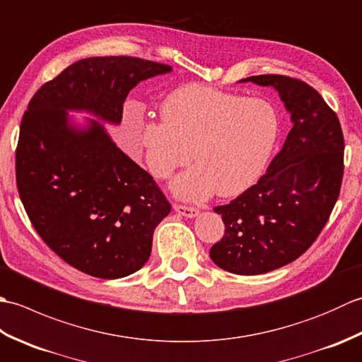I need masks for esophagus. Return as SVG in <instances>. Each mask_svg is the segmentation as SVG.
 I'll use <instances>...</instances> for the list:
<instances>
[{"instance_id":"1","label":"esophagus","mask_w":362,"mask_h":362,"mask_svg":"<svg viewBox=\"0 0 362 362\" xmlns=\"http://www.w3.org/2000/svg\"><path fill=\"white\" fill-rule=\"evenodd\" d=\"M174 210H175V213H179L185 218H196L199 214V210L194 209V206H187V205H180V204H175Z\"/></svg>"}]
</instances>
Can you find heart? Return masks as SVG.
Returning <instances> with one entry per match:
<instances>
[{
    "mask_svg": "<svg viewBox=\"0 0 362 362\" xmlns=\"http://www.w3.org/2000/svg\"><path fill=\"white\" fill-rule=\"evenodd\" d=\"M161 119L135 122L136 141L157 179H168L191 160L197 166L177 177L173 189L185 199L209 197L214 189L232 197L253 185L279 135V115L263 99L187 83L168 95Z\"/></svg>",
    "mask_w": 362,
    "mask_h": 362,
    "instance_id": "heart-1",
    "label": "heart"
}]
</instances>
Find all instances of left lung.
I'll use <instances>...</instances> for the list:
<instances>
[{
  "instance_id": "left-lung-1",
  "label": "left lung",
  "mask_w": 362,
  "mask_h": 362,
  "mask_svg": "<svg viewBox=\"0 0 362 362\" xmlns=\"http://www.w3.org/2000/svg\"><path fill=\"white\" fill-rule=\"evenodd\" d=\"M241 82L274 87L292 119L266 174L230 204L214 206L226 233L210 249L213 263L258 275L292 263L317 240L339 197L344 135L337 115L306 82L281 74Z\"/></svg>"
}]
</instances>
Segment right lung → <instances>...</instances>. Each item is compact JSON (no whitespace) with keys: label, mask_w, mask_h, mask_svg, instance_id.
<instances>
[{"label":"right lung","mask_w":362,"mask_h":362,"mask_svg":"<svg viewBox=\"0 0 362 362\" xmlns=\"http://www.w3.org/2000/svg\"><path fill=\"white\" fill-rule=\"evenodd\" d=\"M171 70L140 57L82 59L43 83L23 115L15 151L20 199L46 245L81 272L113 280L141 269L171 204L96 119L73 127L66 110L119 124L129 91Z\"/></svg>","instance_id":"obj_1"}]
</instances>
